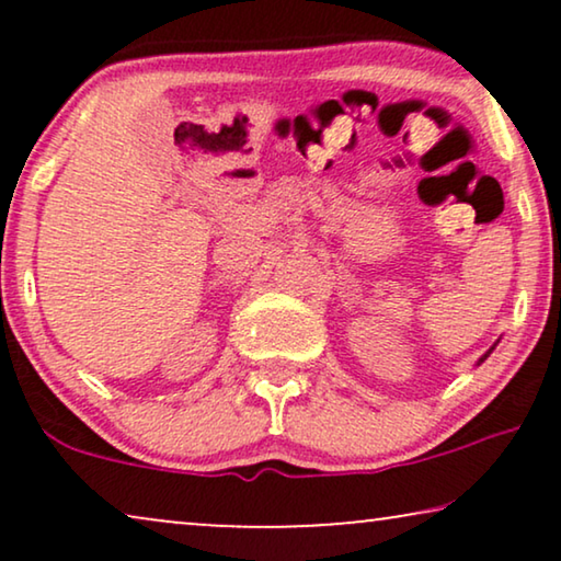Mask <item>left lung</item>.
Wrapping results in <instances>:
<instances>
[{
  "label": "left lung",
  "instance_id": "1",
  "mask_svg": "<svg viewBox=\"0 0 561 561\" xmlns=\"http://www.w3.org/2000/svg\"><path fill=\"white\" fill-rule=\"evenodd\" d=\"M497 342H501V340H497ZM497 342H495V344H497ZM495 344H493V347H490V350H488V352H485V355H482V357H480V359H478V365H482V363H485V359H488V357H490V352H493V350H495Z\"/></svg>",
  "mask_w": 561,
  "mask_h": 561
}]
</instances>
